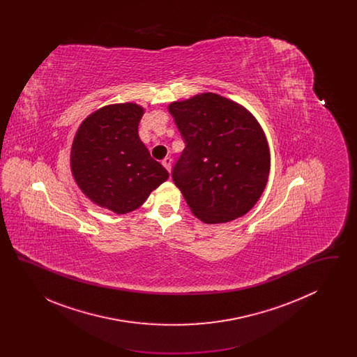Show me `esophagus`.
Here are the masks:
<instances>
[{"instance_id":"1","label":"esophagus","mask_w":357,"mask_h":357,"mask_svg":"<svg viewBox=\"0 0 357 357\" xmlns=\"http://www.w3.org/2000/svg\"><path fill=\"white\" fill-rule=\"evenodd\" d=\"M171 163H172V159L169 158V156H166L163 160H162V165L165 166V169L170 172L171 171Z\"/></svg>"}]
</instances>
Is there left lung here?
Listing matches in <instances>:
<instances>
[{
  "instance_id": "left-lung-1",
  "label": "left lung",
  "mask_w": 357,
  "mask_h": 357,
  "mask_svg": "<svg viewBox=\"0 0 357 357\" xmlns=\"http://www.w3.org/2000/svg\"><path fill=\"white\" fill-rule=\"evenodd\" d=\"M169 112L186 143L172 179L192 214L210 225L245 215L271 171L259 123L241 104L213 92L171 102Z\"/></svg>"
}]
</instances>
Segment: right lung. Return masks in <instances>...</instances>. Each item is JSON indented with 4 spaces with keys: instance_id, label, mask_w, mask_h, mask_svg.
<instances>
[{
    "instance_id": "add662e5",
    "label": "right lung",
    "mask_w": 357,
    "mask_h": 357,
    "mask_svg": "<svg viewBox=\"0 0 357 357\" xmlns=\"http://www.w3.org/2000/svg\"><path fill=\"white\" fill-rule=\"evenodd\" d=\"M144 108L135 102L109 104L85 118L70 149V171L85 197L116 214L146 202L169 179L137 134Z\"/></svg>"
}]
</instances>
